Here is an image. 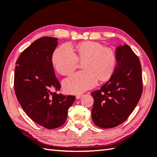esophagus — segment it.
<instances>
[{
	"label": "esophagus",
	"instance_id": "1",
	"mask_svg": "<svg viewBox=\"0 0 157 157\" xmlns=\"http://www.w3.org/2000/svg\"><path fill=\"white\" fill-rule=\"evenodd\" d=\"M82 94H77V95H76V99H80V98L82 97Z\"/></svg>",
	"mask_w": 157,
	"mask_h": 157
}]
</instances>
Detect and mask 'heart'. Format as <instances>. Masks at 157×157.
I'll return each mask as SVG.
<instances>
[{"label": "heart", "mask_w": 157, "mask_h": 157, "mask_svg": "<svg viewBox=\"0 0 157 157\" xmlns=\"http://www.w3.org/2000/svg\"><path fill=\"white\" fill-rule=\"evenodd\" d=\"M76 53L68 44H64L54 50L52 63L61 75H68L82 62L84 71L77 72L64 79L63 84L67 93L77 94L88 90L97 84L98 80L110 78L116 65L115 52L109 48H103L99 43L82 42L76 45Z\"/></svg>", "instance_id": "b5f03b06"}]
</instances>
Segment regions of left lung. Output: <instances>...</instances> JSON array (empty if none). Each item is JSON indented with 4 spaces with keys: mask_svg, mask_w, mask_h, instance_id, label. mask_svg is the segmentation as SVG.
<instances>
[{
    "mask_svg": "<svg viewBox=\"0 0 157 157\" xmlns=\"http://www.w3.org/2000/svg\"><path fill=\"white\" fill-rule=\"evenodd\" d=\"M116 56L117 64L109 81L91 93L92 118L103 128L124 122L136 108L143 90L142 66L137 55L124 44L116 48Z\"/></svg>",
    "mask_w": 157,
    "mask_h": 157,
    "instance_id": "8db88e82",
    "label": "left lung"
}]
</instances>
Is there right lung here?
<instances>
[{
  "label": "right lung",
  "instance_id": "add662e5",
  "mask_svg": "<svg viewBox=\"0 0 157 157\" xmlns=\"http://www.w3.org/2000/svg\"><path fill=\"white\" fill-rule=\"evenodd\" d=\"M57 45L55 37L36 39L21 52L14 74V90L21 108L34 122L48 129L65 122L75 99V96L56 93L61 86L55 76L52 57Z\"/></svg>",
  "mask_w": 157,
  "mask_h": 157
}]
</instances>
